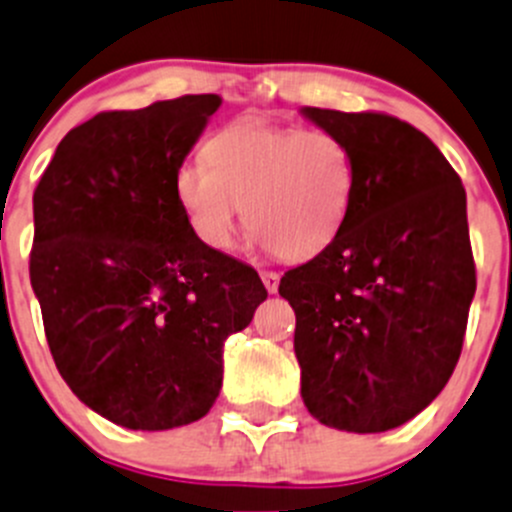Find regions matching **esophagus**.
I'll list each match as a JSON object with an SVG mask.
<instances>
[{
	"label": "esophagus",
	"mask_w": 512,
	"mask_h": 512,
	"mask_svg": "<svg viewBox=\"0 0 512 512\" xmlns=\"http://www.w3.org/2000/svg\"><path fill=\"white\" fill-rule=\"evenodd\" d=\"M260 277H262V282H265L267 292H270V295H275L277 287H280V275L272 270H265V272H260Z\"/></svg>",
	"instance_id": "1"
}]
</instances>
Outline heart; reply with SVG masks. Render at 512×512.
Wrapping results in <instances>:
<instances>
[{
  "label": "heart",
  "mask_w": 512,
  "mask_h": 512,
  "mask_svg": "<svg viewBox=\"0 0 512 512\" xmlns=\"http://www.w3.org/2000/svg\"><path fill=\"white\" fill-rule=\"evenodd\" d=\"M205 165L182 162L175 197L187 225L210 250H230L242 207L252 235L285 260L325 250L355 192V160L327 130L242 119L205 142Z\"/></svg>",
  "instance_id": "obj_1"
}]
</instances>
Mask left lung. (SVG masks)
I'll use <instances>...</instances> for the list:
<instances>
[{
	"label": "left lung",
	"instance_id": "left-lung-1",
	"mask_svg": "<svg viewBox=\"0 0 512 512\" xmlns=\"http://www.w3.org/2000/svg\"><path fill=\"white\" fill-rule=\"evenodd\" d=\"M300 112L342 137L355 160L340 232L280 280L297 317L300 393L327 428L385 433L438 398L463 350L475 295L465 187L403 119Z\"/></svg>",
	"mask_w": 512,
	"mask_h": 512
}]
</instances>
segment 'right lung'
Segmentation results:
<instances>
[{
    "label": "right lung",
    "mask_w": 512,
    "mask_h": 512,
    "mask_svg": "<svg viewBox=\"0 0 512 512\" xmlns=\"http://www.w3.org/2000/svg\"><path fill=\"white\" fill-rule=\"evenodd\" d=\"M217 94L99 112L67 132L34 190L32 290L59 375L87 408L130 430L205 418L222 347L267 297L245 262L187 225L175 172Z\"/></svg>",
    "instance_id": "obj_1"
}]
</instances>
